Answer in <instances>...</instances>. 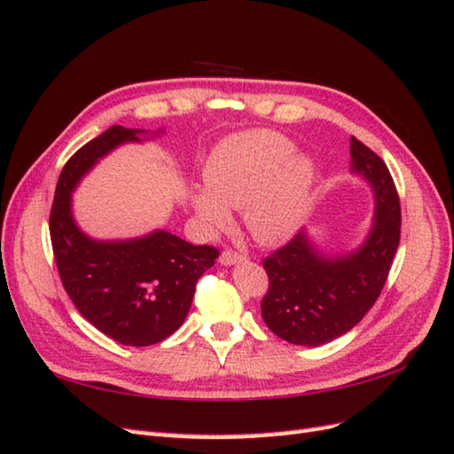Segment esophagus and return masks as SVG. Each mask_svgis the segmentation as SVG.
Returning <instances> with one entry per match:
<instances>
[{"label":"esophagus","mask_w":454,"mask_h":454,"mask_svg":"<svg viewBox=\"0 0 454 454\" xmlns=\"http://www.w3.org/2000/svg\"><path fill=\"white\" fill-rule=\"evenodd\" d=\"M246 259V255L238 254V252H232V249H226V252L220 254V263L222 265H236V263H242Z\"/></svg>","instance_id":"34e87169"}]
</instances>
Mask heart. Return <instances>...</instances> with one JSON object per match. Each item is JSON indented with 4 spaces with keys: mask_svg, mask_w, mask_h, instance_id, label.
Returning a JSON list of instances; mask_svg holds the SVG:
<instances>
[{
    "mask_svg": "<svg viewBox=\"0 0 454 454\" xmlns=\"http://www.w3.org/2000/svg\"><path fill=\"white\" fill-rule=\"evenodd\" d=\"M317 168L310 156L275 130H247L222 140L205 166L207 187L191 192V205L210 232L228 226L230 208H244L257 242L293 238L308 215Z\"/></svg>",
    "mask_w": 454,
    "mask_h": 454,
    "instance_id": "obj_1",
    "label": "heart"
}]
</instances>
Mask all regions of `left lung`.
Segmentation results:
<instances>
[{"instance_id": "8db88e82", "label": "left lung", "mask_w": 454, "mask_h": 454, "mask_svg": "<svg viewBox=\"0 0 454 454\" xmlns=\"http://www.w3.org/2000/svg\"><path fill=\"white\" fill-rule=\"evenodd\" d=\"M351 171L374 195L371 232L349 254L327 255L306 230L263 259L269 291L262 316L281 340L317 347L341 337L371 310L400 244V199L390 171L376 153L351 137Z\"/></svg>"}]
</instances>
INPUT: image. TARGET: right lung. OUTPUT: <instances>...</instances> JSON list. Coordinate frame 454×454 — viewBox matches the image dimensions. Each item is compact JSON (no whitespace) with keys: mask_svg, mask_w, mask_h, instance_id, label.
<instances>
[{"mask_svg":"<svg viewBox=\"0 0 454 454\" xmlns=\"http://www.w3.org/2000/svg\"><path fill=\"white\" fill-rule=\"evenodd\" d=\"M163 132V130H160ZM148 130L111 127L67 160L51 210V239L58 273L80 314L130 347H148L185 322L200 275L218 249L192 246L166 230L103 242L75 224L72 192L95 163L121 144L140 142Z\"/></svg>","mask_w":454,"mask_h":454,"instance_id":"1","label":"right lung"}]
</instances>
